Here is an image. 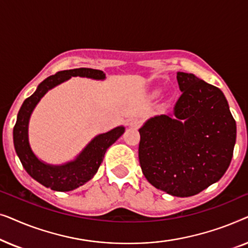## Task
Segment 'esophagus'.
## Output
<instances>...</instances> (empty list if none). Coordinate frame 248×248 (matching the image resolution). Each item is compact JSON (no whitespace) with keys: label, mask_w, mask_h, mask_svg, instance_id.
I'll return each mask as SVG.
<instances>
[{"label":"esophagus","mask_w":248,"mask_h":248,"mask_svg":"<svg viewBox=\"0 0 248 248\" xmlns=\"http://www.w3.org/2000/svg\"><path fill=\"white\" fill-rule=\"evenodd\" d=\"M141 125V121L138 120V118H133V120H131L128 122V126L132 127V128H139Z\"/></svg>","instance_id":"34e87169"}]
</instances>
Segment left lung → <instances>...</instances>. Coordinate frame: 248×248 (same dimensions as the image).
Instances as JSON below:
<instances>
[{"label":"left lung","mask_w":248,"mask_h":248,"mask_svg":"<svg viewBox=\"0 0 248 248\" xmlns=\"http://www.w3.org/2000/svg\"><path fill=\"white\" fill-rule=\"evenodd\" d=\"M177 82L182 96L174 111L149 118L139 130V160L152 186L187 198L225 174L237 128L219 88L192 73L178 72Z\"/></svg>","instance_id":"1"}]
</instances>
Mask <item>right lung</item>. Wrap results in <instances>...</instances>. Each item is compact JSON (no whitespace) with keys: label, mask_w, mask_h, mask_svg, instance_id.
<instances>
[{"label":"right lung","mask_w":248,"mask_h":248,"mask_svg":"<svg viewBox=\"0 0 248 248\" xmlns=\"http://www.w3.org/2000/svg\"><path fill=\"white\" fill-rule=\"evenodd\" d=\"M72 77L105 80L106 74L100 70L80 67V69L60 71L39 83L35 93L23 101L13 128V144L23 168L40 184L57 192L73 191L96 175L104 160L105 154L125 132L124 126H117L106 133L94 137L73 160L61 165H52L40 160L33 154L29 143V121L40 99L50 89L70 80Z\"/></svg>","instance_id":"obj_1"}]
</instances>
